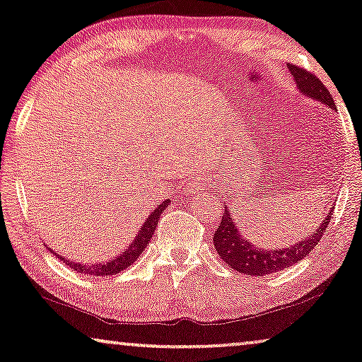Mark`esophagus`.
Wrapping results in <instances>:
<instances>
[{"label":"esophagus","mask_w":362,"mask_h":362,"mask_svg":"<svg viewBox=\"0 0 362 362\" xmlns=\"http://www.w3.org/2000/svg\"><path fill=\"white\" fill-rule=\"evenodd\" d=\"M202 189H205V184L200 180V178H194V180H192L190 184L187 185V190H189L190 194H194V192H199Z\"/></svg>","instance_id":"34e87169"}]
</instances>
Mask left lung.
<instances>
[{
    "mask_svg": "<svg viewBox=\"0 0 362 362\" xmlns=\"http://www.w3.org/2000/svg\"><path fill=\"white\" fill-rule=\"evenodd\" d=\"M293 81L296 83V88L306 98L315 99L317 103L327 105V107L334 110V100H332L329 90L325 88V84L310 71L301 69V67L288 64ZM230 206H225V214L221 216L218 228L214 233L215 250L218 252L220 258L233 268L235 272L252 274V276H264V274L281 272L288 267L300 262L310 255L313 248L316 247L322 235H325L326 226L331 220V210L327 211L325 218L315 230L310 231V235L300 242L293 243L288 248H262L257 243L248 242L247 238L240 233L237 223H235L233 215H231Z\"/></svg>",
    "mask_w": 362,
    "mask_h": 362,
    "instance_id": "1",
    "label": "left lung"
}]
</instances>
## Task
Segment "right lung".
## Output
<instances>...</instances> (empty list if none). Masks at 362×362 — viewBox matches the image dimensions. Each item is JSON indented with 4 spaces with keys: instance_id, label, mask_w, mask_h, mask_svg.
<instances>
[{
    "instance_id": "1",
    "label": "right lung",
    "mask_w": 362,
    "mask_h": 362,
    "mask_svg": "<svg viewBox=\"0 0 362 362\" xmlns=\"http://www.w3.org/2000/svg\"><path fill=\"white\" fill-rule=\"evenodd\" d=\"M168 204H170V200H163L156 210H152L151 215H148L146 221L142 223L141 230H139V233L136 235V238L132 240V243H129V247L125 248L124 252L119 255V257L110 258L109 262L86 264V263L72 262L71 258L61 257V255L54 253L49 248L51 253H54L62 263H66L67 267L74 269V272H79L83 274H93V276H110V274H117L119 272H122V269L129 268L131 264L136 263V259L144 253V250H146L148 242H151L153 231H156V228H157L158 218H160V215L163 214V210H165V206H168Z\"/></svg>"
}]
</instances>
